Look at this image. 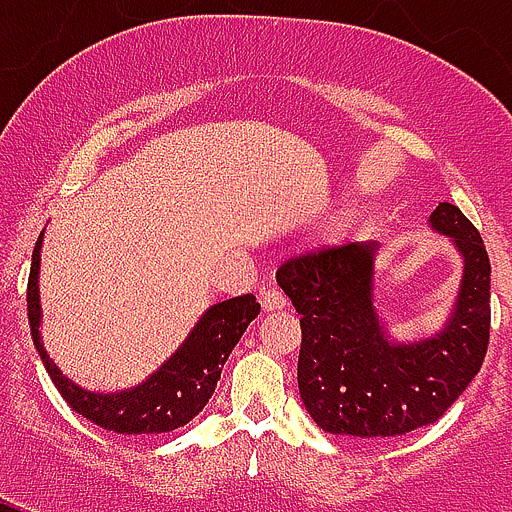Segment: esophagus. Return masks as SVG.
<instances>
[{"label": "esophagus", "mask_w": 512, "mask_h": 512, "mask_svg": "<svg viewBox=\"0 0 512 512\" xmlns=\"http://www.w3.org/2000/svg\"><path fill=\"white\" fill-rule=\"evenodd\" d=\"M282 307H287L285 292L277 287H267L265 292H262V309H265V312H275V309Z\"/></svg>", "instance_id": "esophagus-1"}]
</instances>
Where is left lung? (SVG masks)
<instances>
[{"label": "left lung", "mask_w": 512, "mask_h": 512, "mask_svg": "<svg viewBox=\"0 0 512 512\" xmlns=\"http://www.w3.org/2000/svg\"><path fill=\"white\" fill-rule=\"evenodd\" d=\"M431 227L463 255L456 307L443 332L414 344L384 334L374 309V242L289 257L277 285L302 314L299 396L327 433L386 441L438 421L483 366L490 339V260L483 237L451 203Z\"/></svg>", "instance_id": "obj_1"}]
</instances>
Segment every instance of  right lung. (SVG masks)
Here are the masks:
<instances>
[{"instance_id": "1", "label": "right lung", "mask_w": 512, "mask_h": 512, "mask_svg": "<svg viewBox=\"0 0 512 512\" xmlns=\"http://www.w3.org/2000/svg\"><path fill=\"white\" fill-rule=\"evenodd\" d=\"M39 252L41 235L32 252V270H29L27 285V312L32 337L49 371L51 381L64 396L66 404L79 416L89 418L96 426L106 431L123 433V436H138V433H168L185 426L205 409L208 399L218 386L220 371H223L227 356L235 344L240 342L247 324L260 314V304L252 294L225 299L213 304L200 317L193 332L188 334L180 349L165 361L153 376L133 389L116 391V394H94L74 381L66 379L39 337L41 304H39Z\"/></svg>"}]
</instances>
